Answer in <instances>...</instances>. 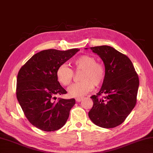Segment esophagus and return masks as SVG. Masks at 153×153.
Wrapping results in <instances>:
<instances>
[{"instance_id": "obj_1", "label": "esophagus", "mask_w": 153, "mask_h": 153, "mask_svg": "<svg viewBox=\"0 0 153 153\" xmlns=\"http://www.w3.org/2000/svg\"><path fill=\"white\" fill-rule=\"evenodd\" d=\"M82 97H77V98H76V101L77 102H79L80 101H82Z\"/></svg>"}]
</instances>
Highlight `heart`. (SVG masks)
<instances>
[{"instance_id":"obj_1","label":"heart","mask_w":153,"mask_h":153,"mask_svg":"<svg viewBox=\"0 0 153 153\" xmlns=\"http://www.w3.org/2000/svg\"><path fill=\"white\" fill-rule=\"evenodd\" d=\"M75 70L82 71L80 80L69 88L68 92L71 96L80 97L87 94L96 87L103 83L105 77V69L102 63L96 62L94 57L83 55L72 61ZM74 71L67 65H60L56 71L57 79L60 84L68 86L71 84L74 78Z\"/></svg>"}]
</instances>
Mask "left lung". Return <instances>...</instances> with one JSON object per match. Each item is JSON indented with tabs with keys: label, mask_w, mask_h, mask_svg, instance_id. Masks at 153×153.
<instances>
[{
	"label": "left lung",
	"mask_w": 153,
	"mask_h": 153,
	"mask_svg": "<svg viewBox=\"0 0 153 153\" xmlns=\"http://www.w3.org/2000/svg\"><path fill=\"white\" fill-rule=\"evenodd\" d=\"M90 49L104 62L105 77L99 92L90 97L93 107L89 118L100 127L114 128L126 120L137 104L139 78L126 55L110 46Z\"/></svg>",
	"instance_id": "obj_1"
}]
</instances>
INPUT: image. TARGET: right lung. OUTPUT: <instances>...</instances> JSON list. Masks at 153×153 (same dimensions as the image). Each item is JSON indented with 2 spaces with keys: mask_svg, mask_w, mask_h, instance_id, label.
<instances>
[{
  "mask_svg": "<svg viewBox=\"0 0 153 153\" xmlns=\"http://www.w3.org/2000/svg\"><path fill=\"white\" fill-rule=\"evenodd\" d=\"M79 49L43 50L35 54L21 68L16 79V98L27 120L37 128L55 131L64 126L74 98L56 96L67 94L57 81V69Z\"/></svg>",
  "mask_w": 153,
  "mask_h": 153,
  "instance_id": "add662e5",
  "label": "right lung"
}]
</instances>
